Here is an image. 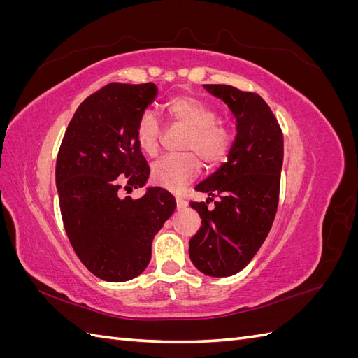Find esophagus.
Here are the masks:
<instances>
[{
	"mask_svg": "<svg viewBox=\"0 0 358 358\" xmlns=\"http://www.w3.org/2000/svg\"><path fill=\"white\" fill-rule=\"evenodd\" d=\"M188 206V201L187 200H183V199H180V197H176V208L180 210V209H185Z\"/></svg>",
	"mask_w": 358,
	"mask_h": 358,
	"instance_id": "34e87169",
	"label": "esophagus"
}]
</instances>
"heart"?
<instances>
[{"mask_svg": "<svg viewBox=\"0 0 358 358\" xmlns=\"http://www.w3.org/2000/svg\"><path fill=\"white\" fill-rule=\"evenodd\" d=\"M171 124L187 128L179 155H167L155 161L150 178L157 185L179 189L199 175L201 161L208 167L218 166L229 155L233 143L231 129L218 121L213 107L197 96L178 95L166 104ZM162 128L152 112H143L136 124V138L140 149L149 157L158 154Z\"/></svg>", "mask_w": 358, "mask_h": 358, "instance_id": "heart-1", "label": "heart"}]
</instances>
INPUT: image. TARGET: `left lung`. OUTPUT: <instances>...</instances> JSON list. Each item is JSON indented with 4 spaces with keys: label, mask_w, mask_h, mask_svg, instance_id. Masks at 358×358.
<instances>
[{
    "label": "left lung",
    "mask_w": 358,
    "mask_h": 358,
    "mask_svg": "<svg viewBox=\"0 0 358 358\" xmlns=\"http://www.w3.org/2000/svg\"><path fill=\"white\" fill-rule=\"evenodd\" d=\"M212 95L230 107L237 136L229 161L197 191L218 196L215 208L208 200L191 201L201 227L189 241V258L201 273L225 278L241 272L251 262L272 229L279 201L284 136L267 103L255 92L230 85H204Z\"/></svg>",
    "instance_id": "8db88e82"
}]
</instances>
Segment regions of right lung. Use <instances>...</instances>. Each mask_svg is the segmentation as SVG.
Listing matches in <instances>:
<instances>
[{
    "mask_svg": "<svg viewBox=\"0 0 358 358\" xmlns=\"http://www.w3.org/2000/svg\"><path fill=\"white\" fill-rule=\"evenodd\" d=\"M155 83H109L73 115L57 158V189L64 229L85 267L109 282H124L150 262L154 236L176 200L162 188L119 199L143 187L149 166L136 138L138 116L157 96Z\"/></svg>",
    "mask_w": 358,
    "mask_h": 358,
    "instance_id": "obj_1",
    "label": "right lung"
}]
</instances>
